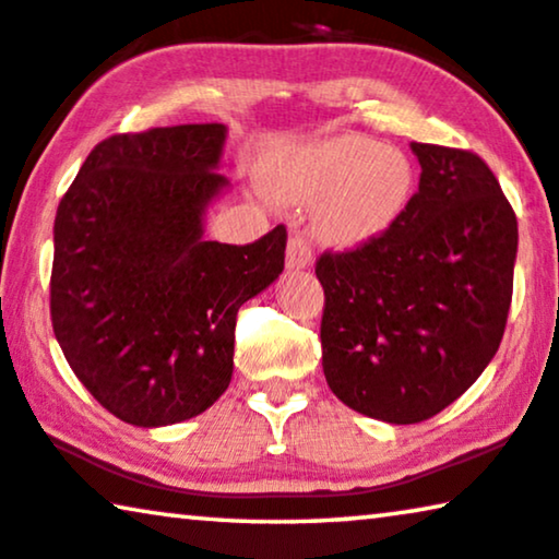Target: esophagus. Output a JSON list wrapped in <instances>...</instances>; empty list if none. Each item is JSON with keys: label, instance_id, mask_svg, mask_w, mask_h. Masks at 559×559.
Segmentation results:
<instances>
[{"label": "esophagus", "instance_id": "esophagus-1", "mask_svg": "<svg viewBox=\"0 0 559 559\" xmlns=\"http://www.w3.org/2000/svg\"><path fill=\"white\" fill-rule=\"evenodd\" d=\"M311 261H313V255H311L309 242H306L301 235H294V238H288L286 269L288 271H304V269H309Z\"/></svg>", "mask_w": 559, "mask_h": 559}]
</instances>
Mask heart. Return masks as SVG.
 I'll return each instance as SVG.
<instances>
[{
  "label": "heart",
  "instance_id": "heart-1",
  "mask_svg": "<svg viewBox=\"0 0 559 559\" xmlns=\"http://www.w3.org/2000/svg\"><path fill=\"white\" fill-rule=\"evenodd\" d=\"M263 185L283 204H313V235L329 248L352 250L384 238L403 219L418 175L403 148L342 133L271 159Z\"/></svg>",
  "mask_w": 559,
  "mask_h": 559
}]
</instances>
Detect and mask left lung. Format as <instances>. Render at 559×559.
Instances as JSON below:
<instances>
[{"mask_svg":"<svg viewBox=\"0 0 559 559\" xmlns=\"http://www.w3.org/2000/svg\"><path fill=\"white\" fill-rule=\"evenodd\" d=\"M418 192L384 238L317 263L321 367L352 411L433 418L497 355L512 304L516 217L476 154L411 144Z\"/></svg>","mask_w":559,"mask_h":559,"instance_id":"1","label":"left lung"}]
</instances>
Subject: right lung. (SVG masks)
<instances>
[{
	"instance_id": "add662e5",
	"label": "right lung",
	"mask_w": 559,
	"mask_h": 559,
	"mask_svg": "<svg viewBox=\"0 0 559 559\" xmlns=\"http://www.w3.org/2000/svg\"><path fill=\"white\" fill-rule=\"evenodd\" d=\"M227 126L119 133L93 148L55 215L50 317L85 390L139 428L190 420L233 377L235 317L283 273L286 227L204 238Z\"/></svg>"
}]
</instances>
